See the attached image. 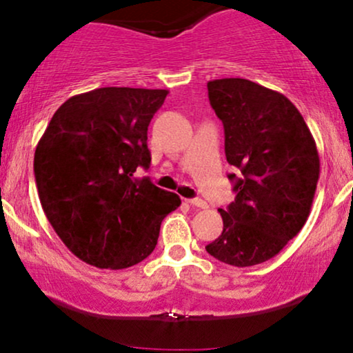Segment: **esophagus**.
Instances as JSON below:
<instances>
[{
  "label": "esophagus",
  "instance_id": "1",
  "mask_svg": "<svg viewBox=\"0 0 353 353\" xmlns=\"http://www.w3.org/2000/svg\"><path fill=\"white\" fill-rule=\"evenodd\" d=\"M188 204L197 209H208V204H205L202 199H188Z\"/></svg>",
  "mask_w": 353,
  "mask_h": 353
}]
</instances>
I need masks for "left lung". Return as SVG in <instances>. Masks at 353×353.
<instances>
[{
	"label": "left lung",
	"mask_w": 353,
	"mask_h": 353,
	"mask_svg": "<svg viewBox=\"0 0 353 353\" xmlns=\"http://www.w3.org/2000/svg\"><path fill=\"white\" fill-rule=\"evenodd\" d=\"M208 91L224 124L228 163L241 177L229 176L236 201L219 209L224 229L205 250L234 267L262 264L309 219L320 176L317 144L282 92L242 78L209 81Z\"/></svg>",
	"instance_id": "left-lung-1"
}]
</instances>
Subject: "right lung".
Returning <instances> with one entry per match:
<instances>
[{"label": "right lung", "mask_w": 353, "mask_h": 353, "mask_svg": "<svg viewBox=\"0 0 353 353\" xmlns=\"http://www.w3.org/2000/svg\"><path fill=\"white\" fill-rule=\"evenodd\" d=\"M168 89L98 88L51 117L34 151V179L48 221L76 257L128 269L151 255L177 194L134 177L149 168L148 125Z\"/></svg>", "instance_id": "right-lung-1"}]
</instances>
